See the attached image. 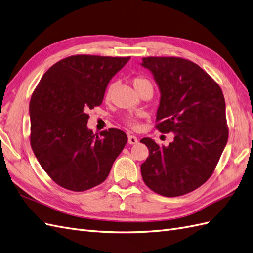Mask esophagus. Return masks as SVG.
Listing matches in <instances>:
<instances>
[{
  "instance_id": "obj_1",
  "label": "esophagus",
  "mask_w": 253,
  "mask_h": 253,
  "mask_svg": "<svg viewBox=\"0 0 253 253\" xmlns=\"http://www.w3.org/2000/svg\"><path fill=\"white\" fill-rule=\"evenodd\" d=\"M138 138L135 135H128V143L129 144H137L138 143Z\"/></svg>"
}]
</instances>
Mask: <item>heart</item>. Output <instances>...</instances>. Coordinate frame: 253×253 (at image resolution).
I'll use <instances>...</instances> for the list:
<instances>
[{
	"label": "heart",
	"mask_w": 253,
	"mask_h": 253,
	"mask_svg": "<svg viewBox=\"0 0 253 253\" xmlns=\"http://www.w3.org/2000/svg\"><path fill=\"white\" fill-rule=\"evenodd\" d=\"M132 83H133V86L135 87V89L139 90L144 87V86H152V83L151 81L147 79V78L143 77V76H137L134 77L132 79ZM113 87H114V84L111 83L110 85L107 87V90H106V98H110V96H111L112 92H113ZM126 123L131 127H137L138 126V121L135 120L134 118H132V116H127L126 118Z\"/></svg>",
	"instance_id": "b5f03b06"
}]
</instances>
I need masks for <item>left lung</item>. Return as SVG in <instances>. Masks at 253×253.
Segmentation results:
<instances>
[{
    "label": "left lung",
    "instance_id": "1",
    "mask_svg": "<svg viewBox=\"0 0 253 253\" xmlns=\"http://www.w3.org/2000/svg\"><path fill=\"white\" fill-rule=\"evenodd\" d=\"M159 89L156 127L174 133L169 146L143 138L150 156L141 165L145 185L164 197H179L202 186L218 164L228 142L225 101L219 84L189 60L148 56Z\"/></svg>",
    "mask_w": 253,
    "mask_h": 253
}]
</instances>
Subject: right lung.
Wrapping results in <instances>:
<instances>
[{
    "label": "right lung",
    "instance_id": "obj_1",
    "mask_svg": "<svg viewBox=\"0 0 253 253\" xmlns=\"http://www.w3.org/2000/svg\"><path fill=\"white\" fill-rule=\"evenodd\" d=\"M130 59L78 54L52 65L30 101V142L38 163L59 186L85 191L105 182L127 143L116 128L93 133L87 110L101 105L109 81Z\"/></svg>",
    "mask_w": 253,
    "mask_h": 253
}]
</instances>
